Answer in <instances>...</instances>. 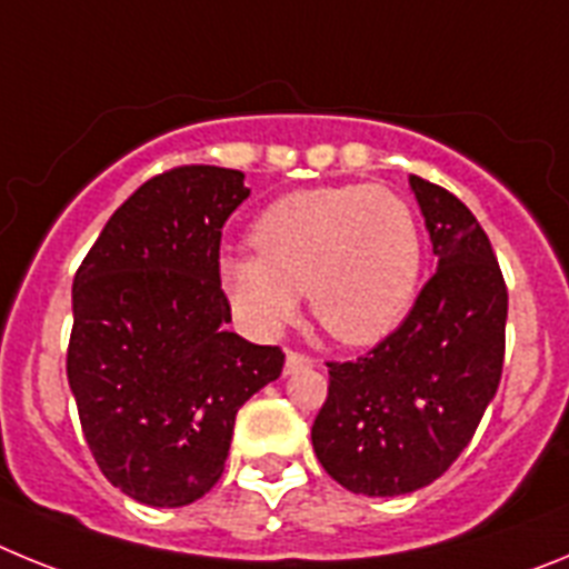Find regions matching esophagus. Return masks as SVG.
Returning <instances> with one entry per match:
<instances>
[{"label": "esophagus", "instance_id": "1", "mask_svg": "<svg viewBox=\"0 0 569 569\" xmlns=\"http://www.w3.org/2000/svg\"><path fill=\"white\" fill-rule=\"evenodd\" d=\"M316 361L310 359L308 353H296V350H290L288 359H284V373H299V370H308V367H313Z\"/></svg>", "mask_w": 569, "mask_h": 569}]
</instances>
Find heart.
Here are the masks:
<instances>
[{
	"mask_svg": "<svg viewBox=\"0 0 569 569\" xmlns=\"http://www.w3.org/2000/svg\"><path fill=\"white\" fill-rule=\"evenodd\" d=\"M259 256L228 253L219 281L250 330L276 333L308 293L316 321L345 345L393 333L416 299L425 241L413 208L373 184L296 190L261 210Z\"/></svg>",
	"mask_w": 569,
	"mask_h": 569,
	"instance_id": "heart-1",
	"label": "heart"
}]
</instances>
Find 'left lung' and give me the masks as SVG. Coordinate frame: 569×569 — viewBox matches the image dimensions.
I'll return each mask as SVG.
<instances>
[{
  "label": "left lung",
  "instance_id": "left-lung-1",
  "mask_svg": "<svg viewBox=\"0 0 569 569\" xmlns=\"http://www.w3.org/2000/svg\"><path fill=\"white\" fill-rule=\"evenodd\" d=\"M439 256L399 330L356 361H328L313 421L321 467L361 496L436 481L470 445L505 365L507 288L490 239L450 190L410 176Z\"/></svg>",
  "mask_w": 569,
  "mask_h": 569
}]
</instances>
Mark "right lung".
<instances>
[{
    "instance_id": "right-lung-1",
    "label": "right lung",
    "mask_w": 569,
    "mask_h": 569,
    "mask_svg": "<svg viewBox=\"0 0 569 569\" xmlns=\"http://www.w3.org/2000/svg\"><path fill=\"white\" fill-rule=\"evenodd\" d=\"M244 173L184 164L116 210L73 279L68 381L113 487L184 507L222 479L239 407L281 376L279 347L230 333L219 281Z\"/></svg>"
}]
</instances>
